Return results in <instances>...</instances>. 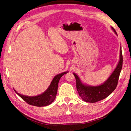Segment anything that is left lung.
I'll list each match as a JSON object with an SVG mask.
<instances>
[{
  "mask_svg": "<svg viewBox=\"0 0 131 131\" xmlns=\"http://www.w3.org/2000/svg\"><path fill=\"white\" fill-rule=\"evenodd\" d=\"M117 35L116 31L113 27H111ZM122 54L121 46L120 50V59L118 64L110 75L108 79L103 83L102 85L98 86H91L82 83L78 75L73 73L76 79L77 89L79 96L83 101L89 103H96L106 98L112 93L116 89L117 85L118 78H119L121 70L122 67Z\"/></svg>",
  "mask_w": 131,
  "mask_h": 131,
  "instance_id": "obj_1",
  "label": "left lung"
}]
</instances>
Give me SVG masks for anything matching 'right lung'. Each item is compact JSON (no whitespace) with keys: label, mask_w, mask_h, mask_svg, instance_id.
<instances>
[{"label":"right lung","mask_w":131,"mask_h":131,"mask_svg":"<svg viewBox=\"0 0 131 131\" xmlns=\"http://www.w3.org/2000/svg\"><path fill=\"white\" fill-rule=\"evenodd\" d=\"M68 72H63L58 74L55 76L51 81L50 86L47 89L42 93L35 96H25L18 93L14 90L15 92L24 100L28 104L36 106H45L49 105L54 101L56 97L58 89V84L59 79L63 75L67 74Z\"/></svg>","instance_id":"add662e5"}]
</instances>
